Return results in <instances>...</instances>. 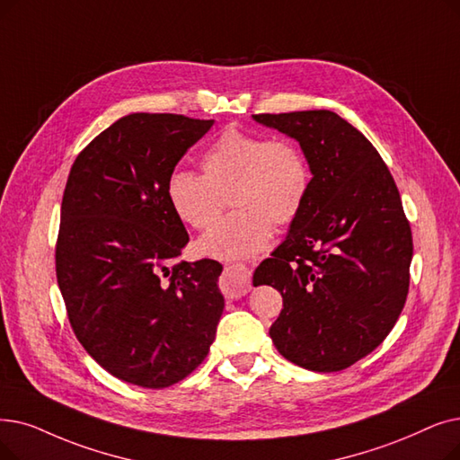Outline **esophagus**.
<instances>
[{
  "instance_id": "esophagus-1",
  "label": "esophagus",
  "mask_w": 460,
  "mask_h": 460,
  "mask_svg": "<svg viewBox=\"0 0 460 460\" xmlns=\"http://www.w3.org/2000/svg\"><path fill=\"white\" fill-rule=\"evenodd\" d=\"M219 289L226 298H241L250 291V270L243 265L226 267L222 279H219Z\"/></svg>"
}]
</instances>
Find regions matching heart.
Here are the masks:
<instances>
[{
  "label": "heart",
  "mask_w": 460,
  "mask_h": 460,
  "mask_svg": "<svg viewBox=\"0 0 460 460\" xmlns=\"http://www.w3.org/2000/svg\"><path fill=\"white\" fill-rule=\"evenodd\" d=\"M203 174L176 169L169 174L165 195L174 216L191 229L214 226L199 250L210 257L233 259L261 252L272 226L293 224L312 186L308 157L291 138H267L243 129H226L201 155Z\"/></svg>",
  "instance_id": "obj_1"
}]
</instances>
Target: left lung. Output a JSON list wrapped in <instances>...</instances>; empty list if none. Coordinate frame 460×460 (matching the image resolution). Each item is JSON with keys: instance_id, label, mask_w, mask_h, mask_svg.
<instances>
[{"instance_id": "left-lung-1", "label": "left lung", "mask_w": 460, "mask_h": 460, "mask_svg": "<svg viewBox=\"0 0 460 460\" xmlns=\"http://www.w3.org/2000/svg\"><path fill=\"white\" fill-rule=\"evenodd\" d=\"M253 118L296 138L312 169L301 214L253 274V286L284 298L270 338L298 367L344 370L385 341L406 303L413 241L401 193L372 143L336 112Z\"/></svg>"}]
</instances>
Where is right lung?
<instances>
[{
  "instance_id": "obj_1",
  "label": "right lung",
  "mask_w": 460,
  "mask_h": 460,
  "mask_svg": "<svg viewBox=\"0 0 460 460\" xmlns=\"http://www.w3.org/2000/svg\"><path fill=\"white\" fill-rule=\"evenodd\" d=\"M214 119L133 112L76 155L56 278L83 348L122 382L164 389L208 355L224 312L214 259L181 261L190 236L165 186Z\"/></svg>"
}]
</instances>
